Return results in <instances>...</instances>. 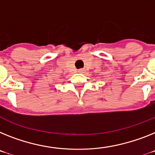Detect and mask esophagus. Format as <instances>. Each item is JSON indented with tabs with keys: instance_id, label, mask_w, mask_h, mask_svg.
<instances>
[{
	"instance_id": "esophagus-1",
	"label": "esophagus",
	"mask_w": 155,
	"mask_h": 155,
	"mask_svg": "<svg viewBox=\"0 0 155 155\" xmlns=\"http://www.w3.org/2000/svg\"><path fill=\"white\" fill-rule=\"evenodd\" d=\"M84 69H80L78 72H80V73H83V72H84Z\"/></svg>"
}]
</instances>
